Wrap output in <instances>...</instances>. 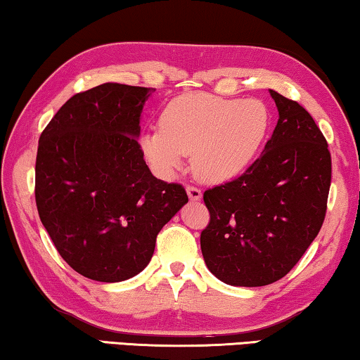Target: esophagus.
<instances>
[{
  "label": "esophagus",
  "instance_id": "esophagus-1",
  "mask_svg": "<svg viewBox=\"0 0 360 360\" xmlns=\"http://www.w3.org/2000/svg\"><path fill=\"white\" fill-rule=\"evenodd\" d=\"M186 191H187V195H189V198H191V200H193V202H198L202 198V191L198 189V187L187 186Z\"/></svg>",
  "mask_w": 360,
  "mask_h": 360
}]
</instances>
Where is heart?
<instances>
[{"instance_id":"obj_1","label":"heart","mask_w":360,"mask_h":360,"mask_svg":"<svg viewBox=\"0 0 360 360\" xmlns=\"http://www.w3.org/2000/svg\"><path fill=\"white\" fill-rule=\"evenodd\" d=\"M160 123L162 128L141 136L153 169L173 178L193 155L197 178L216 184L236 178L253 162L269 129V112L256 99L192 93L171 101Z\"/></svg>"}]
</instances>
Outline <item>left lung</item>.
<instances>
[{
	"label": "left lung",
	"instance_id": "8db88e82",
	"mask_svg": "<svg viewBox=\"0 0 360 360\" xmlns=\"http://www.w3.org/2000/svg\"><path fill=\"white\" fill-rule=\"evenodd\" d=\"M269 93L278 122L264 152L242 176L203 193L210 211L200 236L205 264L233 287H262L287 276L327 211V141L304 107Z\"/></svg>",
	"mask_w": 360,
	"mask_h": 360
}]
</instances>
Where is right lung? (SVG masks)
<instances>
[{
	"label": "right lung",
	"mask_w": 360,
	"mask_h": 360,
	"mask_svg": "<svg viewBox=\"0 0 360 360\" xmlns=\"http://www.w3.org/2000/svg\"><path fill=\"white\" fill-rule=\"evenodd\" d=\"M150 88L104 83L72 96L39 136V219L73 271L98 282L134 277L162 227L189 202L157 179L138 138Z\"/></svg>",
	"instance_id": "1"
}]
</instances>
